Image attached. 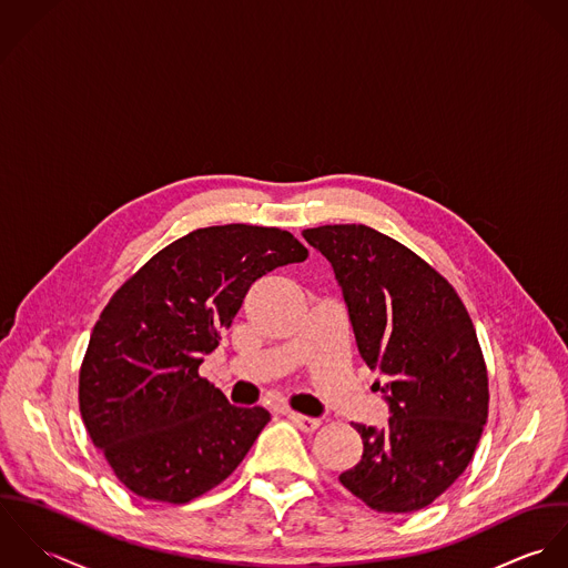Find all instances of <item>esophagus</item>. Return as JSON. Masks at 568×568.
<instances>
[{
  "label": "esophagus",
  "instance_id": "34e87169",
  "mask_svg": "<svg viewBox=\"0 0 568 568\" xmlns=\"http://www.w3.org/2000/svg\"><path fill=\"white\" fill-rule=\"evenodd\" d=\"M287 417H290L303 433H314V430L321 426V419H314V417H307V415H301V413H294V410H290Z\"/></svg>",
  "mask_w": 568,
  "mask_h": 568
}]
</instances>
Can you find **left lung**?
<instances>
[{"mask_svg":"<svg viewBox=\"0 0 568 568\" xmlns=\"http://www.w3.org/2000/svg\"><path fill=\"white\" fill-rule=\"evenodd\" d=\"M334 265L357 351L379 368L382 430L355 424L362 458L341 483L366 507L410 514L469 465L487 422V366L453 285L399 241L362 224L303 230Z\"/></svg>","mask_w":568,"mask_h":568,"instance_id":"obj_1","label":"left lung"}]
</instances>
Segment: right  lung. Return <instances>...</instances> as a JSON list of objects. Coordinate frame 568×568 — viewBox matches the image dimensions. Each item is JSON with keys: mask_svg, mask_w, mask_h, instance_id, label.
<instances>
[{"mask_svg": "<svg viewBox=\"0 0 568 568\" xmlns=\"http://www.w3.org/2000/svg\"><path fill=\"white\" fill-rule=\"evenodd\" d=\"M307 254L281 227H200L115 290L81 364L79 408L129 491L184 505L236 469L270 413L227 404L200 364L217 348L250 285Z\"/></svg>", "mask_w": 568, "mask_h": 568, "instance_id": "add662e5", "label": "right lung"}]
</instances>
